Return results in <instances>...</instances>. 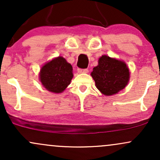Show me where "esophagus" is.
Here are the masks:
<instances>
[{"mask_svg":"<svg viewBox=\"0 0 160 160\" xmlns=\"http://www.w3.org/2000/svg\"><path fill=\"white\" fill-rule=\"evenodd\" d=\"M78 73H80V74H82V73H88L89 72V70H88L87 68H85V69H80L79 68L78 70Z\"/></svg>","mask_w":160,"mask_h":160,"instance_id":"esophagus-1","label":"esophagus"}]
</instances>
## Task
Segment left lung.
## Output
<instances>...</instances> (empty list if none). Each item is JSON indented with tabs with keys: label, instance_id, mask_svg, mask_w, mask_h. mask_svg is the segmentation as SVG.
Returning a JSON list of instances; mask_svg holds the SVG:
<instances>
[{
	"label": "left lung",
	"instance_id": "1",
	"mask_svg": "<svg viewBox=\"0 0 160 160\" xmlns=\"http://www.w3.org/2000/svg\"><path fill=\"white\" fill-rule=\"evenodd\" d=\"M91 75L101 92L105 95H112L123 89L127 85L129 71L125 62L102 56Z\"/></svg>",
	"mask_w": 160,
	"mask_h": 160
}]
</instances>
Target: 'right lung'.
<instances>
[{
    "mask_svg": "<svg viewBox=\"0 0 160 160\" xmlns=\"http://www.w3.org/2000/svg\"><path fill=\"white\" fill-rule=\"evenodd\" d=\"M73 68L63 57H58L41 68L40 80L47 90L55 93L63 92L73 78Z\"/></svg>",
    "mask_w": 160,
    "mask_h": 160,
    "instance_id": "1",
    "label": "right lung"
}]
</instances>
